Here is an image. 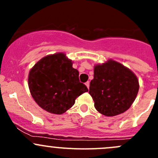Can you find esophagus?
<instances>
[{
  "mask_svg": "<svg viewBox=\"0 0 158 158\" xmlns=\"http://www.w3.org/2000/svg\"><path fill=\"white\" fill-rule=\"evenodd\" d=\"M85 85H86V86H87V88L89 89V81H88V82H85Z\"/></svg>",
  "mask_w": 158,
  "mask_h": 158,
  "instance_id": "obj_1",
  "label": "esophagus"
}]
</instances>
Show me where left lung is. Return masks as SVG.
Listing matches in <instances>:
<instances>
[{
  "instance_id": "left-lung-1",
  "label": "left lung",
  "mask_w": 158,
  "mask_h": 158,
  "mask_svg": "<svg viewBox=\"0 0 158 158\" xmlns=\"http://www.w3.org/2000/svg\"><path fill=\"white\" fill-rule=\"evenodd\" d=\"M139 89L136 76L121 63L109 60L94 69L89 93L95 108L106 116H114L128 110Z\"/></svg>"
}]
</instances>
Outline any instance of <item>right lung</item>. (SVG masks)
<instances>
[{"label": "right lung", "mask_w": 158, "mask_h": 158, "mask_svg": "<svg viewBox=\"0 0 158 158\" xmlns=\"http://www.w3.org/2000/svg\"><path fill=\"white\" fill-rule=\"evenodd\" d=\"M28 83L33 99L42 109L60 114L75 104L88 89L79 82V72L63 53L47 56L34 65Z\"/></svg>", "instance_id": "add662e5"}]
</instances>
